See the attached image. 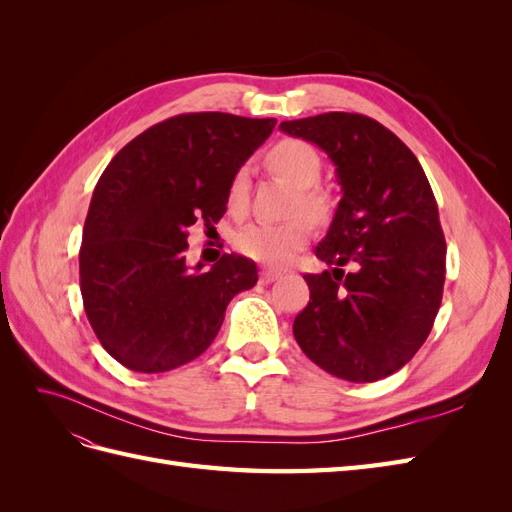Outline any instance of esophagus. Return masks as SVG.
Wrapping results in <instances>:
<instances>
[{"mask_svg":"<svg viewBox=\"0 0 512 512\" xmlns=\"http://www.w3.org/2000/svg\"><path fill=\"white\" fill-rule=\"evenodd\" d=\"M280 277H282V273L275 271V269H262L260 271V282L262 284H271L275 280H280Z\"/></svg>","mask_w":512,"mask_h":512,"instance_id":"1","label":"esophagus"}]
</instances>
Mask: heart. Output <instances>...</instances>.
I'll use <instances>...</instances> for the list:
<instances>
[{"label": "heart", "mask_w": 512, "mask_h": 512, "mask_svg": "<svg viewBox=\"0 0 512 512\" xmlns=\"http://www.w3.org/2000/svg\"><path fill=\"white\" fill-rule=\"evenodd\" d=\"M269 164L299 188V207L314 220H322L329 213V200L312 185L320 177L318 153L303 141H280L267 153ZM247 205V170L239 168L228 185L230 211H243ZM312 237V222L294 218L288 222H254L243 226L235 245L237 250L265 265H284L294 254L301 252Z\"/></svg>", "instance_id": "1"}]
</instances>
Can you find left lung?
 Here are the masks:
<instances>
[{"label":"left lung","instance_id":"8db88e82","mask_svg":"<svg viewBox=\"0 0 512 512\" xmlns=\"http://www.w3.org/2000/svg\"><path fill=\"white\" fill-rule=\"evenodd\" d=\"M280 130L327 153L344 194L316 247L333 269L303 275L309 303L294 318V339L331 376L382 380L425 344L442 303L446 243L425 170L391 130L359 113L282 121Z\"/></svg>","mask_w":512,"mask_h":512}]
</instances>
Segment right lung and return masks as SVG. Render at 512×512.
I'll return each instance as SVG.
<instances>
[{
    "label": "right lung",
    "instance_id": "obj_1",
    "mask_svg": "<svg viewBox=\"0 0 512 512\" xmlns=\"http://www.w3.org/2000/svg\"><path fill=\"white\" fill-rule=\"evenodd\" d=\"M275 119L185 113L156 123L104 168L79 254L87 320L123 367L160 374L194 361L218 335L230 299L258 282L256 262L185 260L188 228L218 224L228 185Z\"/></svg>",
    "mask_w": 512,
    "mask_h": 512
}]
</instances>
